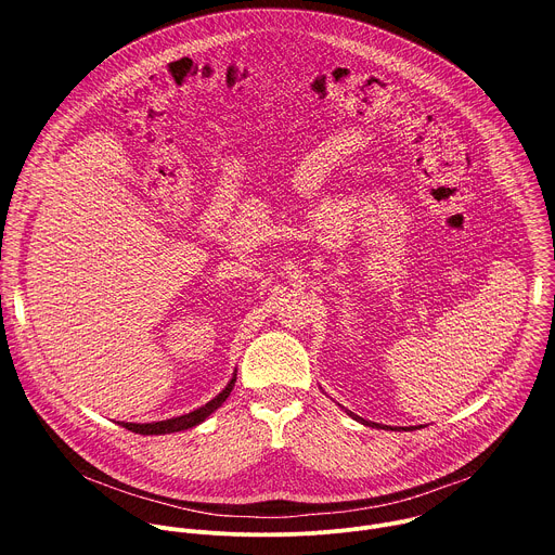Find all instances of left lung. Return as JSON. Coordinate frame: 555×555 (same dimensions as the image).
<instances>
[{
    "label": "left lung",
    "instance_id": "left-lung-1",
    "mask_svg": "<svg viewBox=\"0 0 555 555\" xmlns=\"http://www.w3.org/2000/svg\"><path fill=\"white\" fill-rule=\"evenodd\" d=\"M349 417H353L356 422H360V424H364V426H377V428H384V426H379V424H371V422H366V420H362V417H358V415H353V413H349V411H345ZM417 426H411V428H400V430H415ZM422 428V426H420ZM392 430V428H390Z\"/></svg>",
    "mask_w": 555,
    "mask_h": 555
}]
</instances>
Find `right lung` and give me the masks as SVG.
<instances>
[{
  "label": "right lung",
  "mask_w": 555,
  "mask_h": 555,
  "mask_svg": "<svg viewBox=\"0 0 555 555\" xmlns=\"http://www.w3.org/2000/svg\"><path fill=\"white\" fill-rule=\"evenodd\" d=\"M234 382H236V371L232 373V377H230V382L225 384V388H223L219 395H215V398H212L208 404H204V406H199V409H195V411H191V413H186V415L171 417V420H163V422H151V424H133V422H118V424H120L122 428L131 430V433H138V435H171V433H180V430L195 428V426H199L202 422H206V420L228 400V395H230Z\"/></svg>",
  "instance_id": "obj_1"
}]
</instances>
